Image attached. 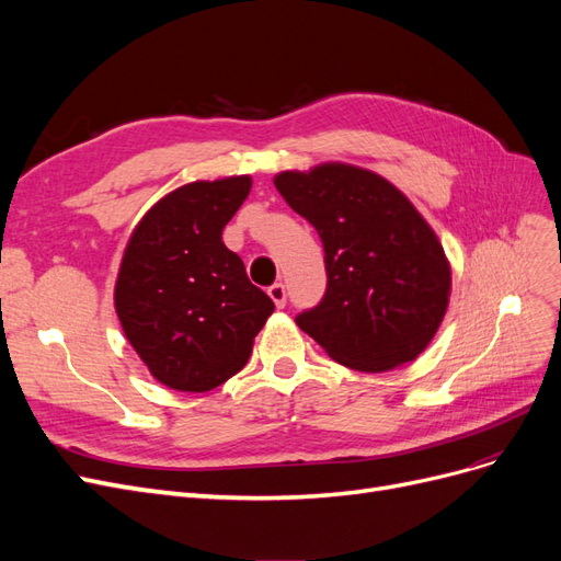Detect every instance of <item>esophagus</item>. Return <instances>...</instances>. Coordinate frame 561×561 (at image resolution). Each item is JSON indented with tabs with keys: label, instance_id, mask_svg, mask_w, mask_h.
Returning <instances> with one entry per match:
<instances>
[{
	"label": "esophagus",
	"instance_id": "esophagus-1",
	"mask_svg": "<svg viewBox=\"0 0 561 561\" xmlns=\"http://www.w3.org/2000/svg\"><path fill=\"white\" fill-rule=\"evenodd\" d=\"M268 297L274 299V304L278 309H283L285 307V301H287V293H285V285L283 283H274L268 287Z\"/></svg>",
	"mask_w": 561,
	"mask_h": 561
}]
</instances>
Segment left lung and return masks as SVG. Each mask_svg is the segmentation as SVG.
<instances>
[{"mask_svg": "<svg viewBox=\"0 0 561 561\" xmlns=\"http://www.w3.org/2000/svg\"><path fill=\"white\" fill-rule=\"evenodd\" d=\"M274 184L325 248V297L297 325L351 369L412 363L433 342L451 293L443 243L412 201L348 163L285 171Z\"/></svg>", "mask_w": 561, "mask_h": 561, "instance_id": "1", "label": "left lung"}]
</instances>
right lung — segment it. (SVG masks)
<instances>
[{
    "label": "right lung",
    "mask_w": 561,
    "mask_h": 561,
    "mask_svg": "<svg viewBox=\"0 0 561 561\" xmlns=\"http://www.w3.org/2000/svg\"><path fill=\"white\" fill-rule=\"evenodd\" d=\"M250 186V175L178 186L145 213L124 250L118 322L151 377L173 390L206 393L231 379L274 313L222 241Z\"/></svg>",
    "instance_id": "1"
}]
</instances>
